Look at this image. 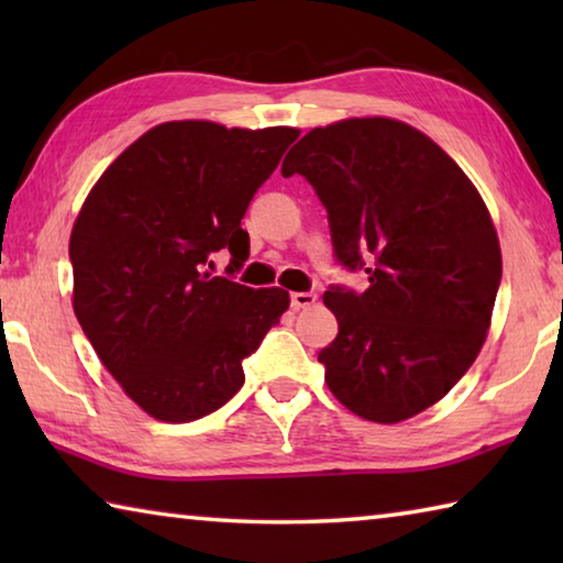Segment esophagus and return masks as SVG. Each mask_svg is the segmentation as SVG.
Masks as SVG:
<instances>
[{
  "label": "esophagus",
  "instance_id": "1",
  "mask_svg": "<svg viewBox=\"0 0 563 563\" xmlns=\"http://www.w3.org/2000/svg\"><path fill=\"white\" fill-rule=\"evenodd\" d=\"M318 302V295L316 292H292L290 295V305L295 310H302V308H310V305Z\"/></svg>",
  "mask_w": 563,
  "mask_h": 563
}]
</instances>
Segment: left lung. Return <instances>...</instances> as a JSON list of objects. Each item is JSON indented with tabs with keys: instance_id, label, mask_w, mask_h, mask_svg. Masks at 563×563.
<instances>
[{
	"instance_id": "left-lung-1",
	"label": "left lung",
	"mask_w": 563,
	"mask_h": 563,
	"mask_svg": "<svg viewBox=\"0 0 563 563\" xmlns=\"http://www.w3.org/2000/svg\"><path fill=\"white\" fill-rule=\"evenodd\" d=\"M328 211L342 268L367 290L322 295L338 338L318 360L350 412L402 422L460 383L487 338L501 251L487 206L424 133L393 119L312 129L285 156Z\"/></svg>"
}]
</instances>
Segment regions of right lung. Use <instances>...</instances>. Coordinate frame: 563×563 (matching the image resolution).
Returning a JSON list of instances; mask_svg holds the SVG:
<instances>
[{"label":"right lung","mask_w":563,"mask_h":563,"mask_svg":"<svg viewBox=\"0 0 563 563\" xmlns=\"http://www.w3.org/2000/svg\"><path fill=\"white\" fill-rule=\"evenodd\" d=\"M298 133L161 123L84 201L69 241L74 312L123 393L161 422L223 407L288 310L283 288L233 278L251 247L247 206ZM218 250L232 253L225 276L210 273Z\"/></svg>","instance_id":"1"}]
</instances>
